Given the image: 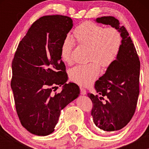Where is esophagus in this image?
Wrapping results in <instances>:
<instances>
[{
    "mask_svg": "<svg viewBox=\"0 0 149 149\" xmlns=\"http://www.w3.org/2000/svg\"><path fill=\"white\" fill-rule=\"evenodd\" d=\"M80 91H81V95H85L86 94V90H85L84 88H83L82 87H80Z\"/></svg>",
    "mask_w": 149,
    "mask_h": 149,
    "instance_id": "obj_1",
    "label": "esophagus"
}]
</instances>
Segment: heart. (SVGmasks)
<instances>
[{
    "label": "heart",
    "instance_id": "heart-1",
    "mask_svg": "<svg viewBox=\"0 0 149 149\" xmlns=\"http://www.w3.org/2000/svg\"><path fill=\"white\" fill-rule=\"evenodd\" d=\"M72 38L79 46L87 48V64L77 65L70 70V77L76 84L87 86L94 81L100 72V66L107 68L116 60L122 47V36L114 27L104 28L92 22L80 24L73 32ZM73 43L70 39L62 42L60 56L63 61H72ZM98 63L99 64H97Z\"/></svg>",
    "mask_w": 149,
    "mask_h": 149
}]
</instances>
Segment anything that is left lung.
I'll return each mask as SVG.
<instances>
[{"instance_id": "1", "label": "left lung", "mask_w": 149, "mask_h": 149, "mask_svg": "<svg viewBox=\"0 0 149 149\" xmlns=\"http://www.w3.org/2000/svg\"><path fill=\"white\" fill-rule=\"evenodd\" d=\"M95 21L118 29L122 39L116 60L95 82V89L101 97L87 94L93 102L91 116L95 125L111 132L124 127L134 114L139 94L140 61L129 33L118 19L103 16Z\"/></svg>"}]
</instances>
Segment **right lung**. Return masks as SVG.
Masks as SVG:
<instances>
[{"mask_svg":"<svg viewBox=\"0 0 149 149\" xmlns=\"http://www.w3.org/2000/svg\"><path fill=\"white\" fill-rule=\"evenodd\" d=\"M72 27L68 16H42L31 25L17 48L12 62L11 88L20 122L32 134L53 132L61 110L80 93L77 85L66 84L60 56L62 42ZM58 85H63L62 91L53 93Z\"/></svg>","mask_w":149,"mask_h":149,"instance_id":"right-lung-1","label":"right lung"}]
</instances>
